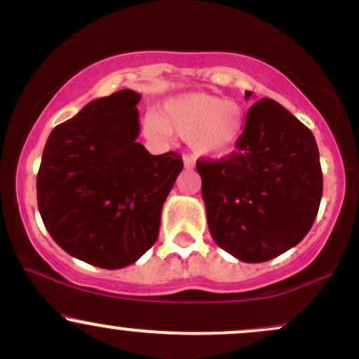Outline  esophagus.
I'll return each instance as SVG.
<instances>
[{"label": "esophagus", "instance_id": "1", "mask_svg": "<svg viewBox=\"0 0 359 359\" xmlns=\"http://www.w3.org/2000/svg\"><path fill=\"white\" fill-rule=\"evenodd\" d=\"M184 165H185V168H194V165H196V162H194L192 156L184 155Z\"/></svg>", "mask_w": 359, "mask_h": 359}]
</instances>
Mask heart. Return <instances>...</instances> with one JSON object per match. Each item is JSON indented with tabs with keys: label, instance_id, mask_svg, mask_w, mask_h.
Here are the masks:
<instances>
[{
	"label": "heart",
	"instance_id": "obj_1",
	"mask_svg": "<svg viewBox=\"0 0 359 359\" xmlns=\"http://www.w3.org/2000/svg\"><path fill=\"white\" fill-rule=\"evenodd\" d=\"M245 121L246 113L238 102L187 93L167 100L156 113H148L143 118V133L156 142L175 133L187 140L196 155L221 158L240 143Z\"/></svg>",
	"mask_w": 359,
	"mask_h": 359
}]
</instances>
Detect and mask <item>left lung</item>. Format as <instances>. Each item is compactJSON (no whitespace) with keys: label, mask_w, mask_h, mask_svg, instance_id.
<instances>
[{"label":"left lung","mask_w":359,"mask_h":359,"mask_svg":"<svg viewBox=\"0 0 359 359\" xmlns=\"http://www.w3.org/2000/svg\"><path fill=\"white\" fill-rule=\"evenodd\" d=\"M196 167L212 240L241 262H269L311 231L323 197L319 148L277 101L251 106L236 151Z\"/></svg>","instance_id":"obj_1"}]
</instances>
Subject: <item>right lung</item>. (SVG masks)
Masks as SVG:
<instances>
[{"label":"right lung","instance_id":"1","mask_svg":"<svg viewBox=\"0 0 359 359\" xmlns=\"http://www.w3.org/2000/svg\"><path fill=\"white\" fill-rule=\"evenodd\" d=\"M140 94L123 89L86 104L52 130L36 175V203L53 241L106 270L155 245L160 214L182 156L137 142Z\"/></svg>","mask_w":359,"mask_h":359}]
</instances>
